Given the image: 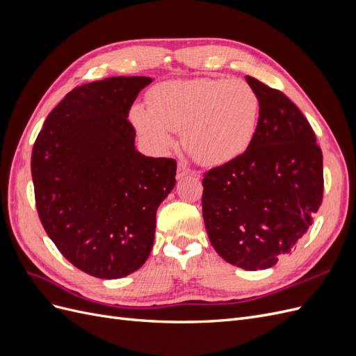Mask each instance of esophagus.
Returning <instances> with one entry per match:
<instances>
[{"instance_id": "obj_1", "label": "esophagus", "mask_w": 356, "mask_h": 356, "mask_svg": "<svg viewBox=\"0 0 356 356\" xmlns=\"http://www.w3.org/2000/svg\"><path fill=\"white\" fill-rule=\"evenodd\" d=\"M188 174H190V168H188L187 165H184V163H178V168H177V178L181 179V178L187 177Z\"/></svg>"}]
</instances>
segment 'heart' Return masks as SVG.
I'll use <instances>...</instances> for the list:
<instances>
[{"label":"heart","instance_id":"heart-1","mask_svg":"<svg viewBox=\"0 0 356 356\" xmlns=\"http://www.w3.org/2000/svg\"><path fill=\"white\" fill-rule=\"evenodd\" d=\"M132 122L157 153L182 145L199 163L221 166L239 159L257 132L260 99L250 83L197 79L161 83L148 95V108L135 105Z\"/></svg>","mask_w":356,"mask_h":356}]
</instances>
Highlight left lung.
I'll list each match as a JSON object with an SVG mask.
<instances>
[{
    "mask_svg": "<svg viewBox=\"0 0 356 356\" xmlns=\"http://www.w3.org/2000/svg\"><path fill=\"white\" fill-rule=\"evenodd\" d=\"M260 99L252 144L203 178L208 238L227 263L273 267L314 221L324 193L322 152L306 117L286 96L246 75Z\"/></svg>",
    "mask_w": 356,
    "mask_h": 356,
    "instance_id": "left-lung-1",
    "label": "left lung"
}]
</instances>
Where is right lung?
Listing matches in <instances>:
<instances>
[{
    "instance_id": "1",
    "label": "right lung",
    "mask_w": 356,
    "mask_h": 356,
    "mask_svg": "<svg viewBox=\"0 0 356 356\" xmlns=\"http://www.w3.org/2000/svg\"><path fill=\"white\" fill-rule=\"evenodd\" d=\"M152 81L79 86L49 114L32 149L42 227L70 263L95 277H124L147 261L157 208L175 187L177 161L139 153L127 120Z\"/></svg>"
}]
</instances>
